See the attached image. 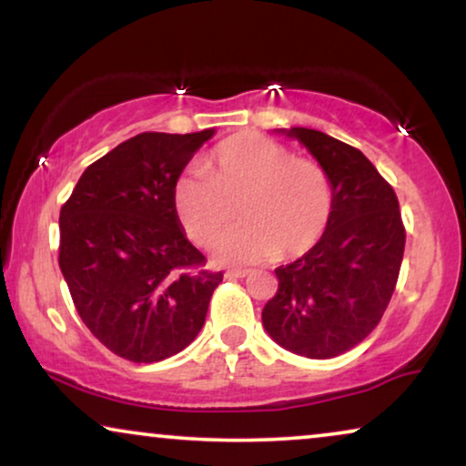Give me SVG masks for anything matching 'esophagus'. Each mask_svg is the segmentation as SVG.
Here are the masks:
<instances>
[{
    "instance_id": "esophagus-1",
    "label": "esophagus",
    "mask_w": 466,
    "mask_h": 466,
    "mask_svg": "<svg viewBox=\"0 0 466 466\" xmlns=\"http://www.w3.org/2000/svg\"><path fill=\"white\" fill-rule=\"evenodd\" d=\"M251 270H245V268H234V270H228L226 277L228 279H243V277H249Z\"/></svg>"
}]
</instances>
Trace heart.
Wrapping results in <instances>:
<instances>
[{
	"label": "heart",
	"mask_w": 466,
	"mask_h": 466,
	"mask_svg": "<svg viewBox=\"0 0 466 466\" xmlns=\"http://www.w3.org/2000/svg\"><path fill=\"white\" fill-rule=\"evenodd\" d=\"M217 245L226 264H249L307 256L324 238L332 219L334 194L318 161L296 157L281 142L262 134H238L217 145L204 170H185L172 185V208L196 245Z\"/></svg>",
	"instance_id": "1"
}]
</instances>
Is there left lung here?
Masks as SVG:
<instances>
[{
    "label": "left lung",
    "instance_id": "left-lung-1",
    "mask_svg": "<svg viewBox=\"0 0 466 466\" xmlns=\"http://www.w3.org/2000/svg\"><path fill=\"white\" fill-rule=\"evenodd\" d=\"M332 183V219L307 256L279 266L262 324L285 350L315 360L350 351L383 318L399 281L405 226L399 198L362 151L318 129H281Z\"/></svg>",
    "mask_w": 466,
    "mask_h": 466
}]
</instances>
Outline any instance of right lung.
I'll return each mask as SVG.
<instances>
[{"label": "right lung", "instance_id": "obj_1", "mask_svg": "<svg viewBox=\"0 0 466 466\" xmlns=\"http://www.w3.org/2000/svg\"><path fill=\"white\" fill-rule=\"evenodd\" d=\"M213 134L134 136L93 161L61 207L59 268L74 307L129 362L183 351L223 279L204 268L172 208V185Z\"/></svg>", "mask_w": 466, "mask_h": 466}]
</instances>
